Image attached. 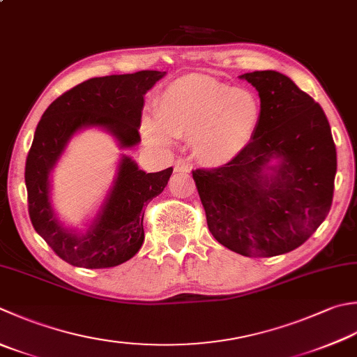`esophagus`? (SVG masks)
Instances as JSON below:
<instances>
[{"mask_svg":"<svg viewBox=\"0 0 357 357\" xmlns=\"http://www.w3.org/2000/svg\"><path fill=\"white\" fill-rule=\"evenodd\" d=\"M174 172L176 173L190 172V164H188L184 158H178L176 162H174Z\"/></svg>","mask_w":357,"mask_h":357,"instance_id":"1","label":"esophagus"}]
</instances>
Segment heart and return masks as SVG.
Instances as JSON below:
<instances>
[{
    "instance_id": "1",
    "label": "heart",
    "mask_w": 357,
    "mask_h": 357,
    "mask_svg": "<svg viewBox=\"0 0 357 357\" xmlns=\"http://www.w3.org/2000/svg\"><path fill=\"white\" fill-rule=\"evenodd\" d=\"M261 117L263 105L255 91L192 74L165 88L156 116L144 121V135L160 145H169L173 137H192L199 159L222 165L248 149Z\"/></svg>"
}]
</instances>
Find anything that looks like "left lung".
<instances>
[{"instance_id":"8db88e82","label":"left lung","mask_w":357,"mask_h":357,"mask_svg":"<svg viewBox=\"0 0 357 357\" xmlns=\"http://www.w3.org/2000/svg\"><path fill=\"white\" fill-rule=\"evenodd\" d=\"M263 117L238 158L193 179L215 240L244 257L282 255L310 238L331 208L336 145L322 107L277 71L240 75Z\"/></svg>"}]
</instances>
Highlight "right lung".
I'll return each mask as SVG.
<instances>
[{
	"label": "right lung",
	"instance_id": "right-lung-1",
	"mask_svg": "<svg viewBox=\"0 0 357 357\" xmlns=\"http://www.w3.org/2000/svg\"><path fill=\"white\" fill-rule=\"evenodd\" d=\"M164 75L139 71L89 79L55 99L40 119L24 172L29 215L37 234L73 266L113 268L135 257L145 238L144 206L162 193L173 169L145 173L131 156L122 155L99 211L80 230L65 226L55 212L52 170L83 130L108 132L122 150L136 146L144 97Z\"/></svg>",
	"mask_w": 357,
	"mask_h": 357
}]
</instances>
